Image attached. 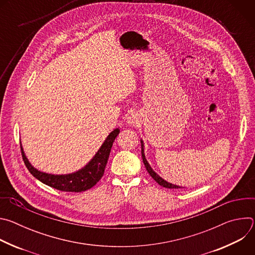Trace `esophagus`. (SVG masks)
<instances>
[{
  "label": "esophagus",
  "instance_id": "obj_1",
  "mask_svg": "<svg viewBox=\"0 0 255 255\" xmlns=\"http://www.w3.org/2000/svg\"><path fill=\"white\" fill-rule=\"evenodd\" d=\"M128 124L129 125H131V126H135L136 124H138V116H137V114H135V113H132L129 117H128Z\"/></svg>",
  "mask_w": 255,
  "mask_h": 255
}]
</instances>
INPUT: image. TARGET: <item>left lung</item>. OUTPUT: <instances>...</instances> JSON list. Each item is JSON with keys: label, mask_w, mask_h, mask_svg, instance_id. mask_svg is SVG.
<instances>
[{"label": "left lung", "mask_w": 255, "mask_h": 255, "mask_svg": "<svg viewBox=\"0 0 255 255\" xmlns=\"http://www.w3.org/2000/svg\"><path fill=\"white\" fill-rule=\"evenodd\" d=\"M140 142H141V156H142V160H143V162H144V165H145V167H146V170L148 171V173L151 175V177L156 181V183H157L159 186H161V187H163V188H167V189H181V188H184V187H180V186H177V185H173V184H171V183H168V181H166L165 179H163L160 175H158V174L152 169V167L150 166V164H149V162L147 161L146 157H145V153H144V142H143L142 139H140Z\"/></svg>", "instance_id": "8db88e82"}]
</instances>
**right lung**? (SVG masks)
I'll return each mask as SVG.
<instances>
[{
  "label": "right lung",
  "instance_id": "add662e5",
  "mask_svg": "<svg viewBox=\"0 0 255 255\" xmlns=\"http://www.w3.org/2000/svg\"><path fill=\"white\" fill-rule=\"evenodd\" d=\"M119 132H120L119 128L114 129L107 136L104 143L101 145V147L93 156V158L84 167L71 173L53 174V173L43 172L38 170L37 168H35L28 160L21 144L22 157L30 173L34 177L40 180L41 183L63 192H75V193L85 192L93 188L102 178L105 171L106 164L108 162L109 155H110L113 142L117 137V135L119 134Z\"/></svg>",
  "mask_w": 255,
  "mask_h": 255
}]
</instances>
